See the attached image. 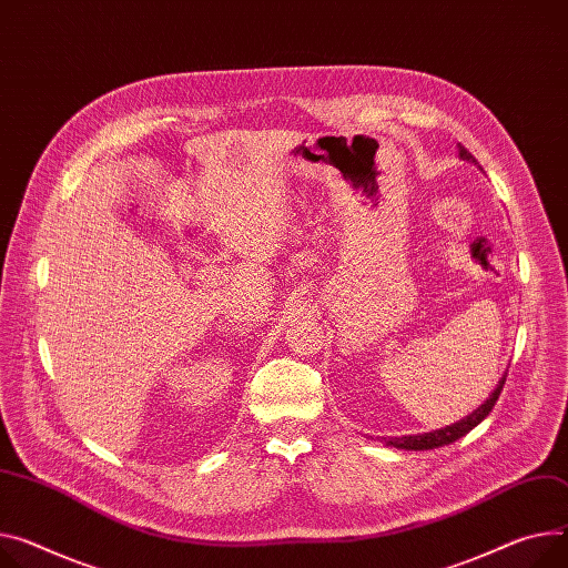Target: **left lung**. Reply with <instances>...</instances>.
I'll list each match as a JSON object with an SVG mask.
<instances>
[{
	"mask_svg": "<svg viewBox=\"0 0 568 568\" xmlns=\"http://www.w3.org/2000/svg\"><path fill=\"white\" fill-rule=\"evenodd\" d=\"M459 156L475 163V156H473L462 143H459ZM505 379H507V373H505L503 379L498 382V386H496L494 394L489 396V400H487L483 407H477L470 416L462 418L459 423L448 425V427H444V429H434V432L416 434V436H400V439H388L386 446L403 448V450H432V448L448 446V444L462 439L464 434H468L475 425H479V423H483V420L489 416V412L494 409V405H496V400H498V396H500V390H503V386H505Z\"/></svg>",
	"mask_w": 568,
	"mask_h": 568,
	"instance_id": "8db88e82",
	"label": "left lung"
}]
</instances>
